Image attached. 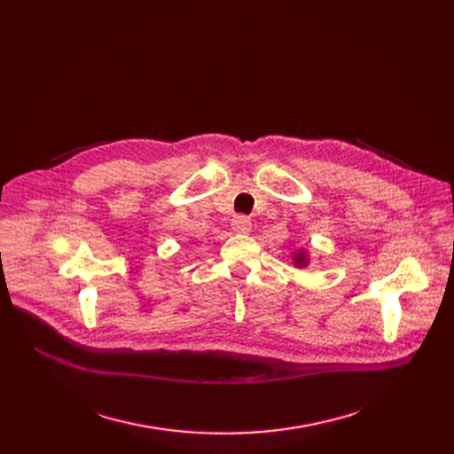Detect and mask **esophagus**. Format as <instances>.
Masks as SVG:
<instances>
[{
    "label": "esophagus",
    "instance_id": "34e87169",
    "mask_svg": "<svg viewBox=\"0 0 454 454\" xmlns=\"http://www.w3.org/2000/svg\"><path fill=\"white\" fill-rule=\"evenodd\" d=\"M250 226V219L245 217V215H237V217L231 219V230L237 233H248Z\"/></svg>",
    "mask_w": 454,
    "mask_h": 454
}]
</instances>
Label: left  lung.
Masks as SVG:
<instances>
[{
    "mask_svg": "<svg viewBox=\"0 0 454 454\" xmlns=\"http://www.w3.org/2000/svg\"><path fill=\"white\" fill-rule=\"evenodd\" d=\"M294 259H296L298 265H305V261H307V259H305V254H298Z\"/></svg>",
    "mask_w": 454,
    "mask_h": 454,
    "instance_id": "left-lung-1",
    "label": "left lung"
}]
</instances>
